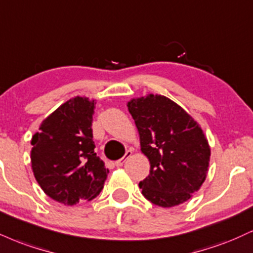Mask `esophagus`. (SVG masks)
<instances>
[{
	"mask_svg": "<svg viewBox=\"0 0 253 253\" xmlns=\"http://www.w3.org/2000/svg\"><path fill=\"white\" fill-rule=\"evenodd\" d=\"M130 156H132V151L130 150H128V151H126V153H125V156L121 158V159H119V160H117L115 161V166L117 167H121L125 164V161H126V159L127 158H129Z\"/></svg>",
	"mask_w": 253,
	"mask_h": 253,
	"instance_id": "obj_1",
	"label": "esophagus"
}]
</instances>
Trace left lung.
Listing matches in <instances>:
<instances>
[{
	"mask_svg": "<svg viewBox=\"0 0 253 253\" xmlns=\"http://www.w3.org/2000/svg\"><path fill=\"white\" fill-rule=\"evenodd\" d=\"M127 106L151 164L150 174L139 182L144 197L161 208L186 202L208 174L211 151L203 129L166 96L150 94Z\"/></svg>",
	"mask_w": 253,
	"mask_h": 253,
	"instance_id": "1",
	"label": "left lung"
}]
</instances>
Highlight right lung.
<instances>
[{
  "instance_id": "obj_1",
  "label": "right lung",
  "mask_w": 253,
  "mask_h": 253,
  "mask_svg": "<svg viewBox=\"0 0 253 253\" xmlns=\"http://www.w3.org/2000/svg\"><path fill=\"white\" fill-rule=\"evenodd\" d=\"M94 100L77 96L42 121L32 138V167L43 192L63 205L92 200L108 175L94 152Z\"/></svg>"
}]
</instances>
